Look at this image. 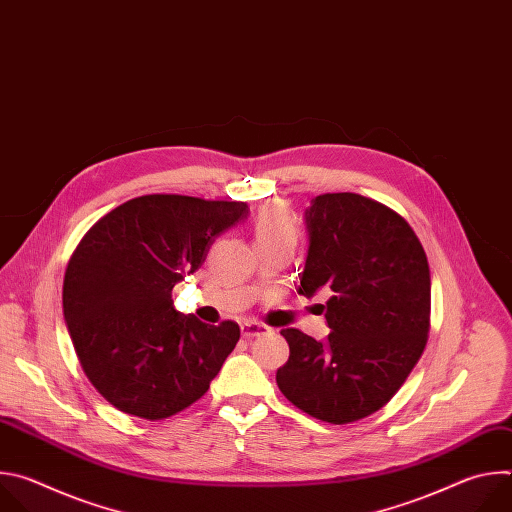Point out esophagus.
<instances>
[{"instance_id":"34e87169","label":"esophagus","mask_w":512,"mask_h":512,"mask_svg":"<svg viewBox=\"0 0 512 512\" xmlns=\"http://www.w3.org/2000/svg\"><path fill=\"white\" fill-rule=\"evenodd\" d=\"M241 332H243V336H245V338H253V336L267 334V332H269V326H265L263 322L249 320V322H243V324H241Z\"/></svg>"}]
</instances>
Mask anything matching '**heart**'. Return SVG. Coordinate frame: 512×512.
<instances>
[{
	"label": "heart",
	"mask_w": 512,
	"mask_h": 512,
	"mask_svg": "<svg viewBox=\"0 0 512 512\" xmlns=\"http://www.w3.org/2000/svg\"><path fill=\"white\" fill-rule=\"evenodd\" d=\"M255 241L257 247L273 241H294L298 239V229L294 218L289 216L283 204L279 202H267L263 204L255 214Z\"/></svg>",
	"instance_id": "1"
}]
</instances>
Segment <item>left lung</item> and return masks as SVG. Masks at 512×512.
I'll return each mask as SVG.
<instances>
[{"label":"left lung","mask_w":512,"mask_h":512,"mask_svg":"<svg viewBox=\"0 0 512 512\" xmlns=\"http://www.w3.org/2000/svg\"><path fill=\"white\" fill-rule=\"evenodd\" d=\"M306 227L300 294L332 291L322 306L330 334L318 342L298 328L281 330L289 358L275 381L304 413L352 423L391 401L425 348L429 265L405 218L367 196H316Z\"/></svg>","instance_id":"obj_1"}]
</instances>
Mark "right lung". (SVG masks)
Segmentation results:
<instances>
[{
    "label": "right lung",
    "instance_id": "obj_1",
    "mask_svg": "<svg viewBox=\"0 0 512 512\" xmlns=\"http://www.w3.org/2000/svg\"><path fill=\"white\" fill-rule=\"evenodd\" d=\"M247 212L245 202L148 194L107 212L81 239L64 273V322L87 379L119 411L172 417L221 371L239 324L180 314L172 289Z\"/></svg>",
    "mask_w": 512,
    "mask_h": 512
}]
</instances>
